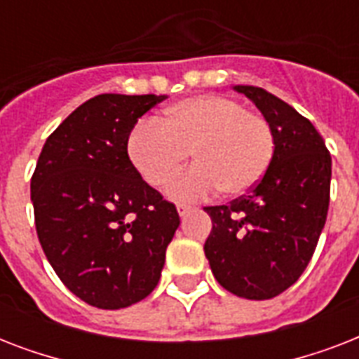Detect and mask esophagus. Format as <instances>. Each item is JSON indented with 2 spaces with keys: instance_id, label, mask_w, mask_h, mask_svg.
I'll list each match as a JSON object with an SVG mask.
<instances>
[{
  "instance_id": "obj_1",
  "label": "esophagus",
  "mask_w": 359,
  "mask_h": 359,
  "mask_svg": "<svg viewBox=\"0 0 359 359\" xmlns=\"http://www.w3.org/2000/svg\"><path fill=\"white\" fill-rule=\"evenodd\" d=\"M191 208H194V207H190V205H184V203H179V205H177V212H179V216H186V214L190 212Z\"/></svg>"
}]
</instances>
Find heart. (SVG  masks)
Listing matches in <instances>:
<instances>
[{"label":"heart","instance_id":"obj_1","mask_svg":"<svg viewBox=\"0 0 359 359\" xmlns=\"http://www.w3.org/2000/svg\"><path fill=\"white\" fill-rule=\"evenodd\" d=\"M130 162L151 186L165 184L190 156L197 163L168 186L169 196L196 199L222 188L242 196L266 173L273 134L266 119L218 95L184 98L162 121H145L128 135Z\"/></svg>","mask_w":359,"mask_h":359}]
</instances>
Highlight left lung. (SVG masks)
Segmentation results:
<instances>
[{"label":"left lung","mask_w":359,"mask_h":359,"mask_svg":"<svg viewBox=\"0 0 359 359\" xmlns=\"http://www.w3.org/2000/svg\"><path fill=\"white\" fill-rule=\"evenodd\" d=\"M235 91L270 124L273 156L245 196L205 207L212 219L205 255L224 289L268 300L294 285L315 253L328 216L332 156L317 128L281 98L253 86Z\"/></svg>","instance_id":"1"}]
</instances>
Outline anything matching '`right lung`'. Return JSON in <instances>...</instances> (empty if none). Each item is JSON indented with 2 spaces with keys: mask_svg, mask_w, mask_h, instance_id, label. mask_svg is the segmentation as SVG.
Instances as JSON below:
<instances>
[{
  "mask_svg": "<svg viewBox=\"0 0 359 359\" xmlns=\"http://www.w3.org/2000/svg\"><path fill=\"white\" fill-rule=\"evenodd\" d=\"M165 95H98L42 147L31 177L39 242L65 287L89 306L143 300L162 276L179 212L141 179L128 135Z\"/></svg>",
  "mask_w": 359,
  "mask_h": 359,
  "instance_id": "add662e5",
  "label": "right lung"
}]
</instances>
